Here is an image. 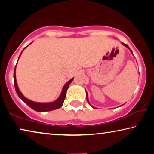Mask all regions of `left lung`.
<instances>
[{
    "mask_svg": "<svg viewBox=\"0 0 154 154\" xmlns=\"http://www.w3.org/2000/svg\"><path fill=\"white\" fill-rule=\"evenodd\" d=\"M122 43V45H124L125 47H126V48H128V49H130V51H131V53L132 54V55H133V53H132V51H131V49H130V48H129V47H128V45H126V44H125V43ZM86 98H87V100H88V103H89V104H90V102H89V100H88V93L86 92ZM92 107H93V108H94V109H96L95 107H94V106H92Z\"/></svg>",
    "mask_w": 154,
    "mask_h": 154,
    "instance_id": "1",
    "label": "left lung"
}]
</instances>
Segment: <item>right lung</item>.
Masks as SVG:
<instances>
[{
  "mask_svg": "<svg viewBox=\"0 0 154 154\" xmlns=\"http://www.w3.org/2000/svg\"><path fill=\"white\" fill-rule=\"evenodd\" d=\"M32 43H30L31 44ZM29 44V45H30ZM27 47V46H26ZM24 48V49L26 48ZM22 51L21 52L20 56L22 54ZM19 56V58H20ZM15 68H16V66L15 67V70H14V85H15V91H16L17 94L18 96L22 99V100L24 101V102L27 105L30 106L31 109H32L33 110H35L36 111L38 112H45V111H52V110H55V109L60 108L62 106L64 103V100L65 99V97H66V91L69 88V85L71 84V83L72 82V81L73 80L74 78H72L71 79H70L69 82H68L66 84L64 85V86L63 87V89H62V92L60 94V95L58 97V98L55 101L51 103H36V102H34V101H32L29 100L25 97V96L22 94V92H20L19 88H18L17 84V82H16V77H15Z\"/></svg>",
  "mask_w": 154,
  "mask_h": 154,
  "instance_id": "right-lung-1",
  "label": "right lung"
}]
</instances>
